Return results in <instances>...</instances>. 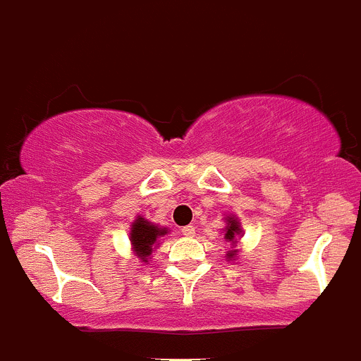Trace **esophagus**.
I'll return each instance as SVG.
<instances>
[{
    "label": "esophagus",
    "mask_w": 361,
    "mask_h": 361,
    "mask_svg": "<svg viewBox=\"0 0 361 361\" xmlns=\"http://www.w3.org/2000/svg\"><path fill=\"white\" fill-rule=\"evenodd\" d=\"M180 233H183L184 237H193L195 235V226H184Z\"/></svg>",
    "instance_id": "1"
}]
</instances>
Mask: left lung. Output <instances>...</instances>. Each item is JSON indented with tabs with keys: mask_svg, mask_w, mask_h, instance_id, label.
Segmentation results:
<instances>
[{
	"mask_svg": "<svg viewBox=\"0 0 361 361\" xmlns=\"http://www.w3.org/2000/svg\"><path fill=\"white\" fill-rule=\"evenodd\" d=\"M224 222L226 226L224 229H222V233H224V240L231 244V250L226 253V258H228V262H235L238 253H240V245L238 244H240V238L244 237V229H242L240 220H238L237 215H226Z\"/></svg>",
	"mask_w": 361,
	"mask_h": 361,
	"instance_id": "8db88e82",
	"label": "left lung"
}]
</instances>
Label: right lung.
<instances>
[{"instance_id": "right-lung-1", "label": "right lung", "mask_w": 361, "mask_h": 361, "mask_svg": "<svg viewBox=\"0 0 361 361\" xmlns=\"http://www.w3.org/2000/svg\"><path fill=\"white\" fill-rule=\"evenodd\" d=\"M168 233H170L168 228L153 224L145 216L137 215L130 226V245H132L133 257L139 258V262L148 264L152 253L161 244V238Z\"/></svg>"}]
</instances>
